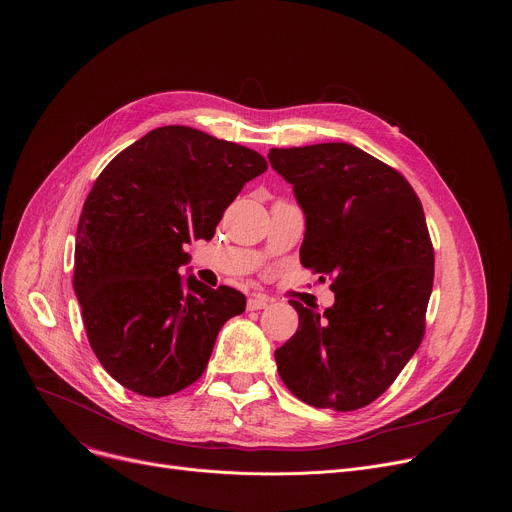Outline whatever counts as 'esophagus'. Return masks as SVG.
<instances>
[{
  "label": "esophagus",
  "mask_w": 512,
  "mask_h": 512,
  "mask_svg": "<svg viewBox=\"0 0 512 512\" xmlns=\"http://www.w3.org/2000/svg\"><path fill=\"white\" fill-rule=\"evenodd\" d=\"M269 304H271V300H269L267 296H253V298H249V302H247V310H251V312H255V310H265Z\"/></svg>",
  "instance_id": "obj_1"
}]
</instances>
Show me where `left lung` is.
<instances>
[{"instance_id":"1","label":"left lung","mask_w":512,"mask_h":512,"mask_svg":"<svg viewBox=\"0 0 512 512\" xmlns=\"http://www.w3.org/2000/svg\"><path fill=\"white\" fill-rule=\"evenodd\" d=\"M267 158L306 216L302 265L334 279L324 312L289 302L300 326L275 350L279 377L320 409L369 405L423 338L433 247L421 202L397 170L350 143L271 148Z\"/></svg>"}]
</instances>
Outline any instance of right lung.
<instances>
[{"instance_id": "obj_1", "label": "right lung", "mask_w": 512, "mask_h": 512, "mask_svg": "<svg viewBox=\"0 0 512 512\" xmlns=\"http://www.w3.org/2000/svg\"><path fill=\"white\" fill-rule=\"evenodd\" d=\"M267 162L186 125L145 133L89 192L75 243V294L93 352L125 389L166 397L206 369L218 332L245 312L241 291L194 275L184 245L212 239Z\"/></svg>"}]
</instances>
